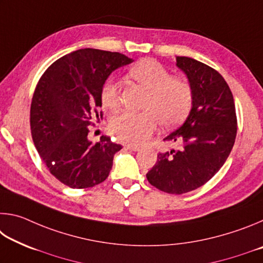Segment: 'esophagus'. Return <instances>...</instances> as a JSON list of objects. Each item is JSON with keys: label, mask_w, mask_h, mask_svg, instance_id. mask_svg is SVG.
<instances>
[{"label": "esophagus", "mask_w": 263, "mask_h": 263, "mask_svg": "<svg viewBox=\"0 0 263 263\" xmlns=\"http://www.w3.org/2000/svg\"><path fill=\"white\" fill-rule=\"evenodd\" d=\"M126 148L133 151V152H138V151H140V147H138V146H133V145H127Z\"/></svg>", "instance_id": "1"}]
</instances>
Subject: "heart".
<instances>
[{"label":"heart","instance_id":"1","mask_svg":"<svg viewBox=\"0 0 263 263\" xmlns=\"http://www.w3.org/2000/svg\"><path fill=\"white\" fill-rule=\"evenodd\" d=\"M128 75L148 90L144 112L124 111L114 116L110 130L119 140L127 144L141 145L152 137L160 119L164 126L181 123L193 105V89L183 79L172 78L167 68L152 59H146L128 70ZM101 103L104 108H117L119 86L109 78L100 89Z\"/></svg>","mask_w":263,"mask_h":263}]
</instances>
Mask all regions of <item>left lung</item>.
I'll return each instance as SVG.
<instances>
[{
    "label": "left lung",
    "mask_w": 263,
    "mask_h": 263,
    "mask_svg": "<svg viewBox=\"0 0 263 263\" xmlns=\"http://www.w3.org/2000/svg\"><path fill=\"white\" fill-rule=\"evenodd\" d=\"M176 66L193 89V105L185 122L164 138L179 149L158 154L146 174L155 188L181 195L202 186L222 167L237 136V116L229 84L216 69L188 57Z\"/></svg>",
    "instance_id": "1"
}]
</instances>
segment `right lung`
I'll use <instances>...</instances> for the list:
<instances>
[{
    "mask_svg": "<svg viewBox=\"0 0 263 263\" xmlns=\"http://www.w3.org/2000/svg\"><path fill=\"white\" fill-rule=\"evenodd\" d=\"M131 62L118 52L82 48L53 62L39 80L30 110L31 135L44 163L61 183L91 188L109 176L122 146L105 136L92 144L88 127L102 118V83Z\"/></svg>",
    "mask_w": 263,
    "mask_h": 263,
    "instance_id": "obj_1",
    "label": "right lung"
}]
</instances>
